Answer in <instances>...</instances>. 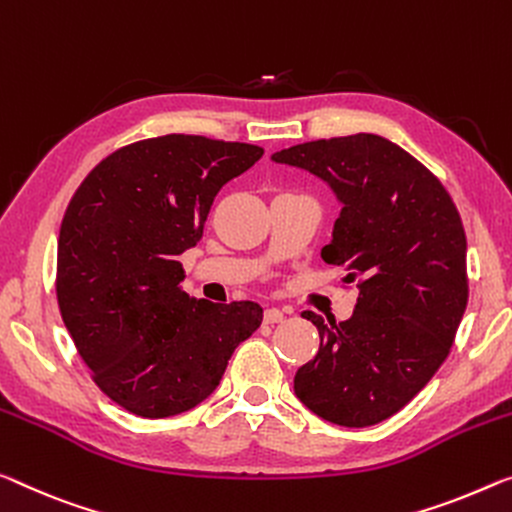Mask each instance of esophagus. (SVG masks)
<instances>
[{
  "label": "esophagus",
  "instance_id": "1",
  "mask_svg": "<svg viewBox=\"0 0 512 512\" xmlns=\"http://www.w3.org/2000/svg\"><path fill=\"white\" fill-rule=\"evenodd\" d=\"M283 311L281 309H267L265 311V322L267 325H274V322H283Z\"/></svg>",
  "mask_w": 512,
  "mask_h": 512
}]
</instances>
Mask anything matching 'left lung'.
Listing matches in <instances>:
<instances>
[{
	"label": "left lung",
	"mask_w": 512,
	"mask_h": 512,
	"mask_svg": "<svg viewBox=\"0 0 512 512\" xmlns=\"http://www.w3.org/2000/svg\"><path fill=\"white\" fill-rule=\"evenodd\" d=\"M272 162L320 178L341 212L325 263L359 297L343 322L304 311L320 350L295 373V396L329 423L375 426L410 403L451 350L467 309V238L444 185L377 135L306 141Z\"/></svg>",
	"instance_id": "obj_1"
}]
</instances>
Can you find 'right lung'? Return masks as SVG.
<instances>
[{
    "instance_id": "right-lung-1",
    "label": "right lung",
    "mask_w": 512,
    "mask_h": 512,
    "mask_svg": "<svg viewBox=\"0 0 512 512\" xmlns=\"http://www.w3.org/2000/svg\"><path fill=\"white\" fill-rule=\"evenodd\" d=\"M263 148L199 135L144 139L105 157L70 199L59 231L57 300L100 391L144 419L203 403L242 341L256 302L180 290L217 192Z\"/></svg>"
}]
</instances>
